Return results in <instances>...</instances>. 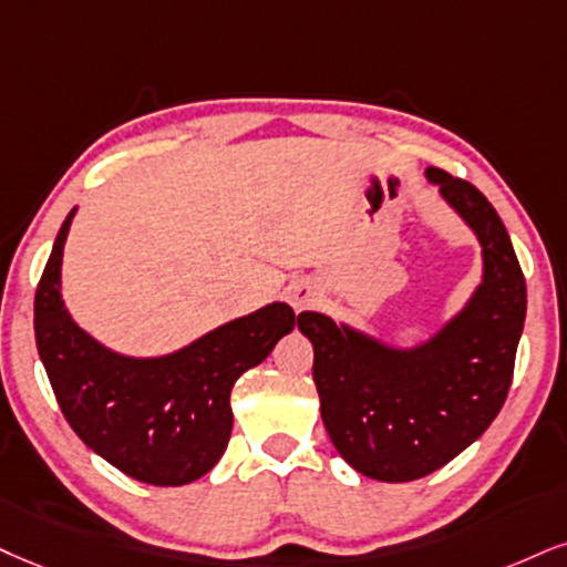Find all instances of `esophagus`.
Returning a JSON list of instances; mask_svg holds the SVG:
<instances>
[{"label": "esophagus", "mask_w": 567, "mask_h": 567, "mask_svg": "<svg viewBox=\"0 0 567 567\" xmlns=\"http://www.w3.org/2000/svg\"><path fill=\"white\" fill-rule=\"evenodd\" d=\"M289 302L295 310H307V307H312L318 302V291L305 281L295 284V286H289Z\"/></svg>", "instance_id": "1"}]
</instances>
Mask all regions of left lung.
<instances>
[{
  "label": "left lung",
  "mask_w": 567,
  "mask_h": 567,
  "mask_svg": "<svg viewBox=\"0 0 567 567\" xmlns=\"http://www.w3.org/2000/svg\"><path fill=\"white\" fill-rule=\"evenodd\" d=\"M431 184L476 230L484 281L436 337L394 349L320 312H302L312 341L320 417L341 457L375 481L439 471L492 425L513 383L526 320V278L505 223L476 186L429 167Z\"/></svg>",
  "instance_id": "left-lung-1"
}]
</instances>
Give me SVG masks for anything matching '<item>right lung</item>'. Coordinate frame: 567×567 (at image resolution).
<instances>
[{"instance_id": "add662e5", "label": "right lung", "mask_w": 567, "mask_h": 567, "mask_svg": "<svg viewBox=\"0 0 567 567\" xmlns=\"http://www.w3.org/2000/svg\"><path fill=\"white\" fill-rule=\"evenodd\" d=\"M62 223L33 299L39 358L70 429L89 450L152 486H184L213 471L226 452L236 379L272 352L299 318L284 302L215 328L165 358H125L91 339L68 316L60 265Z\"/></svg>"}]
</instances>
